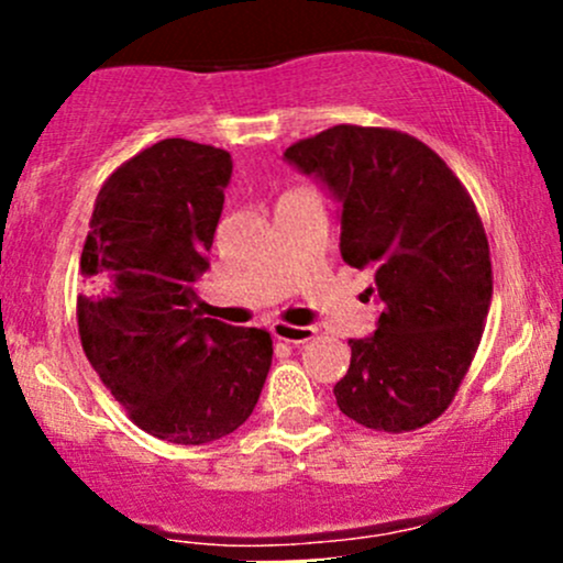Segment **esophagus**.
<instances>
[{"mask_svg":"<svg viewBox=\"0 0 563 563\" xmlns=\"http://www.w3.org/2000/svg\"><path fill=\"white\" fill-rule=\"evenodd\" d=\"M269 331L277 341H286V344H307L318 333L312 325H290V322H273Z\"/></svg>","mask_w":563,"mask_h":563,"instance_id":"34e87169","label":"esophagus"}]
</instances>
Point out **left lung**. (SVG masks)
<instances>
[{
    "label": "left lung",
    "mask_w": 563,
    "mask_h": 563,
    "mask_svg": "<svg viewBox=\"0 0 563 563\" xmlns=\"http://www.w3.org/2000/svg\"><path fill=\"white\" fill-rule=\"evenodd\" d=\"M286 161L341 203V256L373 269L384 312L333 386L365 429L416 431L455 399L493 301V262L468 190L421 140L339 124L299 140ZM373 294V288H367Z\"/></svg>",
    "instance_id": "left-lung-1"
}]
</instances>
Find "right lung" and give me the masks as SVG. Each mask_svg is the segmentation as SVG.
Here are the masks:
<instances>
[{"label":"right lung","instance_id":"add662e5","mask_svg":"<svg viewBox=\"0 0 563 563\" xmlns=\"http://www.w3.org/2000/svg\"><path fill=\"white\" fill-rule=\"evenodd\" d=\"M230 174L222 147L183 137L145 147L102 183L81 251L84 354L126 416L174 444L243 426L273 365L264 328L192 309Z\"/></svg>","mask_w":563,"mask_h":563}]
</instances>
